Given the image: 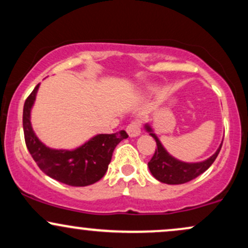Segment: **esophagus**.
Segmentation results:
<instances>
[{"instance_id": "obj_1", "label": "esophagus", "mask_w": 248, "mask_h": 248, "mask_svg": "<svg viewBox=\"0 0 248 248\" xmlns=\"http://www.w3.org/2000/svg\"><path fill=\"white\" fill-rule=\"evenodd\" d=\"M141 124H142V122L139 120V119L130 121L129 124H128L127 128H126L127 133L129 134V136H133V138H134V136L140 135V133H141Z\"/></svg>"}]
</instances>
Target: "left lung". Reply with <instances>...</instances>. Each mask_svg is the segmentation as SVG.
<instances>
[{
  "mask_svg": "<svg viewBox=\"0 0 248 248\" xmlns=\"http://www.w3.org/2000/svg\"><path fill=\"white\" fill-rule=\"evenodd\" d=\"M146 128L148 132H152L149 126H146ZM150 135L155 139L157 148L155 149L152 160L148 162V167L154 177L166 184H183L198 177L211 167V164L217 158L221 149V144H223L221 143L217 152L206 161L199 162V163H184L173 158L166 152L155 134L150 133Z\"/></svg>",
  "mask_w": 248,
  "mask_h": 248,
  "instance_id": "obj_1",
  "label": "left lung"
}]
</instances>
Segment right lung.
<instances>
[{"label": "right lung", "mask_w": 248, "mask_h": 248, "mask_svg": "<svg viewBox=\"0 0 248 248\" xmlns=\"http://www.w3.org/2000/svg\"><path fill=\"white\" fill-rule=\"evenodd\" d=\"M38 86L28 96L23 108L24 140L30 155L43 172L67 186H86L98 182L106 173L115 147L128 138V134L124 130L100 134L76 150H55L45 147L37 139L30 124V110Z\"/></svg>", "instance_id": "right-lung-1"}]
</instances>
